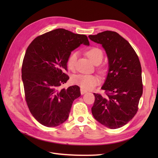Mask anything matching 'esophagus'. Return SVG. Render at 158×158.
I'll list each match as a JSON object with an SVG mask.
<instances>
[{
    "instance_id": "34e87169",
    "label": "esophagus",
    "mask_w": 158,
    "mask_h": 158,
    "mask_svg": "<svg viewBox=\"0 0 158 158\" xmlns=\"http://www.w3.org/2000/svg\"><path fill=\"white\" fill-rule=\"evenodd\" d=\"M80 93H81V94H85V93H87V91L84 89H82V88H81V89H80Z\"/></svg>"
}]
</instances>
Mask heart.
Instances as JSON below:
<instances>
[{
    "instance_id": "heart-1",
    "label": "heart",
    "mask_w": 158,
    "mask_h": 158,
    "mask_svg": "<svg viewBox=\"0 0 158 158\" xmlns=\"http://www.w3.org/2000/svg\"><path fill=\"white\" fill-rule=\"evenodd\" d=\"M85 54L89 60L95 64H98L102 61L103 53L102 50L98 47H92L85 51ZM78 59V52L76 51L71 52L69 56L66 64L70 70H74L76 68V61ZM102 73L104 70L101 69ZM73 82L84 89H92L99 84V79L98 76L93 74H78L74 76L72 78Z\"/></svg>"
}]
</instances>
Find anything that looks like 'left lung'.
Instances as JSON below:
<instances>
[{"instance_id": "8db88e82", "label": "left lung", "mask_w": 158, "mask_h": 158, "mask_svg": "<svg viewBox=\"0 0 158 158\" xmlns=\"http://www.w3.org/2000/svg\"><path fill=\"white\" fill-rule=\"evenodd\" d=\"M102 44L109 60V72L102 89L94 93L92 113L96 120L109 128L125 125L135 117L143 92L139 59L131 44L118 33L105 31L89 35Z\"/></svg>"}]
</instances>
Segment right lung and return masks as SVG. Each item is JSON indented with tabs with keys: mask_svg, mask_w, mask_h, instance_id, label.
Segmentation results:
<instances>
[{
	"mask_svg": "<svg viewBox=\"0 0 158 158\" xmlns=\"http://www.w3.org/2000/svg\"><path fill=\"white\" fill-rule=\"evenodd\" d=\"M89 45L85 35L56 29L37 37L28 46L22 66V78L27 107L36 120L47 127H57L69 116L80 88H60L69 76L66 60L81 44Z\"/></svg>",
	"mask_w": 158,
	"mask_h": 158,
	"instance_id": "add662e5",
	"label": "right lung"
}]
</instances>
